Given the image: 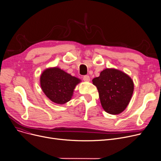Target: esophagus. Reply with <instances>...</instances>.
<instances>
[{"label":"esophagus","instance_id":"34e87169","mask_svg":"<svg viewBox=\"0 0 161 161\" xmlns=\"http://www.w3.org/2000/svg\"><path fill=\"white\" fill-rule=\"evenodd\" d=\"M83 80L86 82H89L90 80V78L88 75H85V76L83 77Z\"/></svg>","mask_w":161,"mask_h":161}]
</instances>
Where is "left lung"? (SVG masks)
Here are the masks:
<instances>
[{"instance_id":"obj_1","label":"left lung","mask_w":161,"mask_h":161,"mask_svg":"<svg viewBox=\"0 0 161 161\" xmlns=\"http://www.w3.org/2000/svg\"><path fill=\"white\" fill-rule=\"evenodd\" d=\"M92 82L98 90L101 105L105 112L115 115L126 108L134 90L133 81L129 75L116 69L107 68Z\"/></svg>"}]
</instances>
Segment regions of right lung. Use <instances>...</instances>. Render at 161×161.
<instances>
[{
	"instance_id": "1",
	"label": "right lung",
	"mask_w": 161,
	"mask_h": 161,
	"mask_svg": "<svg viewBox=\"0 0 161 161\" xmlns=\"http://www.w3.org/2000/svg\"><path fill=\"white\" fill-rule=\"evenodd\" d=\"M80 82L77 77L55 67L46 69L41 75V88L53 102L63 105L71 100L75 86Z\"/></svg>"
}]
</instances>
